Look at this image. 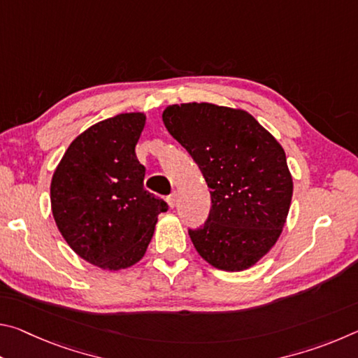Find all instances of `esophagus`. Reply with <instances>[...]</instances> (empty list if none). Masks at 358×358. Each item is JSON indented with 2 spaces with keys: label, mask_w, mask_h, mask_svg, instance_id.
Segmentation results:
<instances>
[{
  "label": "esophagus",
  "mask_w": 358,
  "mask_h": 358,
  "mask_svg": "<svg viewBox=\"0 0 358 358\" xmlns=\"http://www.w3.org/2000/svg\"><path fill=\"white\" fill-rule=\"evenodd\" d=\"M167 202H169V207L173 208V207H175V203H177V192L173 191V192L171 194V196L167 197Z\"/></svg>",
  "instance_id": "esophagus-1"
}]
</instances>
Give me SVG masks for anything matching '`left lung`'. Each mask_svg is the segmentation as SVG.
<instances>
[{"mask_svg":"<svg viewBox=\"0 0 358 358\" xmlns=\"http://www.w3.org/2000/svg\"><path fill=\"white\" fill-rule=\"evenodd\" d=\"M210 187L207 221L187 229L216 268L245 270L276 243L292 199L286 153L250 113L215 104H180L162 113Z\"/></svg>","mask_w":358,"mask_h":358,"instance_id":"8db88e82","label":"left lung"}]
</instances>
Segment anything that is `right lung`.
I'll list each match as a JSON object with an SVG mask.
<instances>
[{"mask_svg":"<svg viewBox=\"0 0 358 358\" xmlns=\"http://www.w3.org/2000/svg\"><path fill=\"white\" fill-rule=\"evenodd\" d=\"M143 113L93 124L66 150L52 178V211L59 232L82 259L106 270L134 265L151 241L157 215L169 210L143 187L136 143Z\"/></svg>","mask_w":358,"mask_h":358,"instance_id":"obj_1","label":"right lung"}]
</instances>
